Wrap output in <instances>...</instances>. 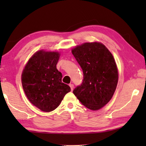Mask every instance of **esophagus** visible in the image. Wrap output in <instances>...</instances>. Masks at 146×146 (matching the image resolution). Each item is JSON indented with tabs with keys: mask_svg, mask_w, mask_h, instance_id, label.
<instances>
[{
	"mask_svg": "<svg viewBox=\"0 0 146 146\" xmlns=\"http://www.w3.org/2000/svg\"><path fill=\"white\" fill-rule=\"evenodd\" d=\"M70 87L71 88V90L73 91V88H74V85L73 84H70Z\"/></svg>",
	"mask_w": 146,
	"mask_h": 146,
	"instance_id": "1",
	"label": "esophagus"
}]
</instances>
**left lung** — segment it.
Here are the masks:
<instances>
[{"mask_svg":"<svg viewBox=\"0 0 146 146\" xmlns=\"http://www.w3.org/2000/svg\"><path fill=\"white\" fill-rule=\"evenodd\" d=\"M72 53L83 71L82 83L74 89V95L87 108L99 110L111 99L117 88L118 74L115 59L98 42L76 46Z\"/></svg>","mask_w":146,"mask_h":146,"instance_id":"1","label":"left lung"}]
</instances>
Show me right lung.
Segmentation results:
<instances>
[{
  "label": "right lung",
  "mask_w": 146,
  "mask_h": 146,
  "mask_svg": "<svg viewBox=\"0 0 146 146\" xmlns=\"http://www.w3.org/2000/svg\"><path fill=\"white\" fill-rule=\"evenodd\" d=\"M60 54L39 51L29 59L22 74V84L27 98L44 112L58 107L71 88L62 82V73L56 69Z\"/></svg>",
  "instance_id": "1"
}]
</instances>
